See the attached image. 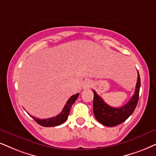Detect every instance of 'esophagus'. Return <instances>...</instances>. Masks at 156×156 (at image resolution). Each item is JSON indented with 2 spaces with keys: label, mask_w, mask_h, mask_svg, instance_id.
Returning <instances> with one entry per match:
<instances>
[{
  "label": "esophagus",
  "mask_w": 156,
  "mask_h": 156,
  "mask_svg": "<svg viewBox=\"0 0 156 156\" xmlns=\"http://www.w3.org/2000/svg\"><path fill=\"white\" fill-rule=\"evenodd\" d=\"M92 82L90 80H86L83 83V89H88V88H90L92 86Z\"/></svg>",
  "instance_id": "esophagus-1"
}]
</instances>
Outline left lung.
<instances>
[{
    "label": "left lung",
    "mask_w": 156,
    "mask_h": 156,
    "mask_svg": "<svg viewBox=\"0 0 156 156\" xmlns=\"http://www.w3.org/2000/svg\"><path fill=\"white\" fill-rule=\"evenodd\" d=\"M140 78L137 71V81L135 94L125 105L119 108L112 107L106 104L101 97L94 92V114L100 123L107 127H114L125 122L135 111L139 98Z\"/></svg>",
    "instance_id": "8db88e82"
}]
</instances>
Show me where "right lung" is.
<instances>
[{
    "label": "right lung",
    "mask_w": 156,
    "mask_h": 156,
    "mask_svg": "<svg viewBox=\"0 0 156 156\" xmlns=\"http://www.w3.org/2000/svg\"><path fill=\"white\" fill-rule=\"evenodd\" d=\"M79 96V94H76L75 95L72 96L68 101L66 102V106H64L62 111L60 112V114H59L58 115H57L56 117H53L52 118H48V119H41L36 118L33 116H31L30 114H29L31 116L33 119H34V121L37 122V124L40 125L43 127H55V126H58L62 125V123H64L68 119L69 114H70V109H71V106L73 104H74V102L76 101L77 98Z\"/></svg>",
    "instance_id": "1"
}]
</instances>
